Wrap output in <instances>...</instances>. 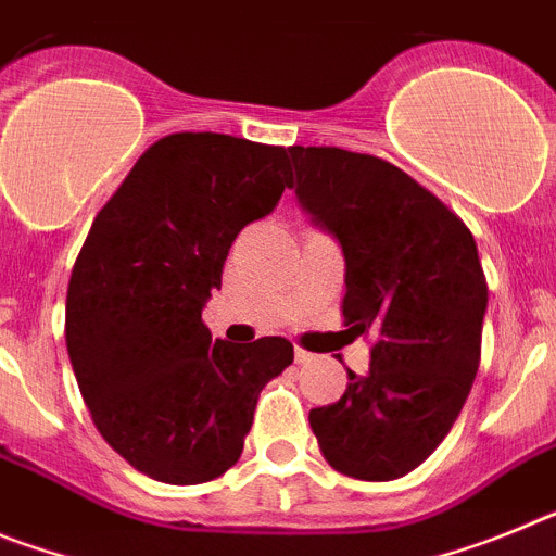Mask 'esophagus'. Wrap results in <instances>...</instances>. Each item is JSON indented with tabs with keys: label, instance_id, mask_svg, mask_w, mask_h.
<instances>
[{
	"label": "esophagus",
	"instance_id": "esophagus-1",
	"mask_svg": "<svg viewBox=\"0 0 556 556\" xmlns=\"http://www.w3.org/2000/svg\"><path fill=\"white\" fill-rule=\"evenodd\" d=\"M312 358L314 356L308 351H303V348H294V362H298V365H308Z\"/></svg>",
	"mask_w": 556,
	"mask_h": 556
}]
</instances>
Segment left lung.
<instances>
[{
    "instance_id": "left-lung-1",
    "label": "left lung",
    "mask_w": 556,
    "mask_h": 556,
    "mask_svg": "<svg viewBox=\"0 0 556 556\" xmlns=\"http://www.w3.org/2000/svg\"><path fill=\"white\" fill-rule=\"evenodd\" d=\"M303 208L345 253L342 317L372 333L370 370H348L337 404L308 412L333 470L392 481L456 424L481 362L488 278L473 233L390 161L342 147H289Z\"/></svg>"
}]
</instances>
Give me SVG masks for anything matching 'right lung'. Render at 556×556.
Wrapping results in <instances>:
<instances>
[{"label": "right lung", "mask_w": 556, "mask_h": 556, "mask_svg": "<svg viewBox=\"0 0 556 556\" xmlns=\"http://www.w3.org/2000/svg\"><path fill=\"white\" fill-rule=\"evenodd\" d=\"M289 150L172 132L141 152L91 223L66 292V348L97 431L132 468L203 484L233 468L255 401L294 358L203 323L239 230L289 186Z\"/></svg>", "instance_id": "right-lung-1"}]
</instances>
